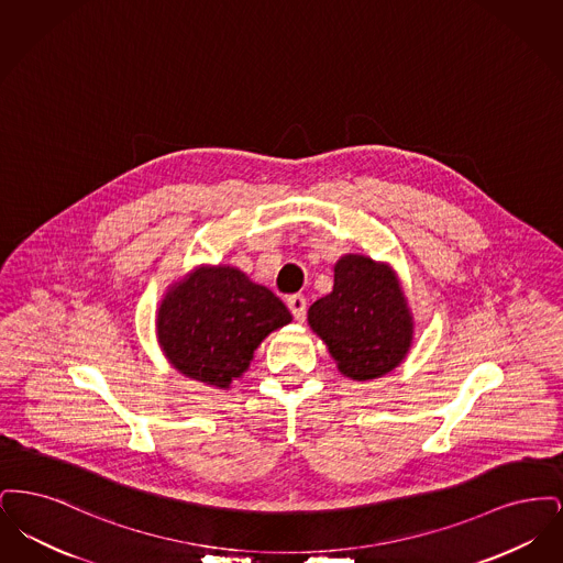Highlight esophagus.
<instances>
[{"mask_svg":"<svg viewBox=\"0 0 563 563\" xmlns=\"http://www.w3.org/2000/svg\"><path fill=\"white\" fill-rule=\"evenodd\" d=\"M287 306L295 317V321H303L306 319V310H308V301L303 295H289L287 297Z\"/></svg>","mask_w":563,"mask_h":563,"instance_id":"34e87169","label":"esophagus"}]
</instances>
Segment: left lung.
I'll list each match as a JSON object with an SVG mask.
<instances>
[{"label":"left lung","instance_id":"left-lung-1","mask_svg":"<svg viewBox=\"0 0 563 563\" xmlns=\"http://www.w3.org/2000/svg\"><path fill=\"white\" fill-rule=\"evenodd\" d=\"M308 322L356 382L393 372L411 344V314L395 272L363 255L335 264L333 291L317 299Z\"/></svg>","mask_w":563,"mask_h":563}]
</instances>
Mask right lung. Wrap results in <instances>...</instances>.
<instances>
[{
	"label": "right lung",
	"instance_id": "add662e5",
	"mask_svg": "<svg viewBox=\"0 0 563 563\" xmlns=\"http://www.w3.org/2000/svg\"><path fill=\"white\" fill-rule=\"evenodd\" d=\"M287 306L230 266L202 268L173 287L158 310V342L175 369L228 388L269 331L291 322Z\"/></svg>",
	"mask_w": 563,
	"mask_h": 563
}]
</instances>
